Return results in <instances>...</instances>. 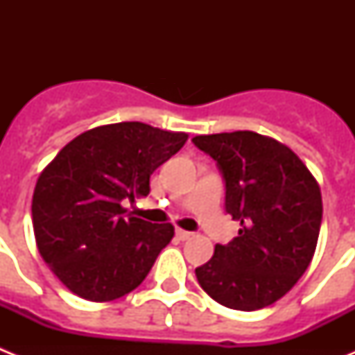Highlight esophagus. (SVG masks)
<instances>
[{
  "label": "esophagus",
  "instance_id": "esophagus-1",
  "mask_svg": "<svg viewBox=\"0 0 355 355\" xmlns=\"http://www.w3.org/2000/svg\"><path fill=\"white\" fill-rule=\"evenodd\" d=\"M175 236L184 241V240H190V238L193 236V233H190V231H184V229H175Z\"/></svg>",
  "mask_w": 355,
  "mask_h": 355
}]
</instances>
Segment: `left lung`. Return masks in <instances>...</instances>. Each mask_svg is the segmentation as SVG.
<instances>
[{
    "label": "left lung",
    "mask_w": 355,
    "mask_h": 355,
    "mask_svg": "<svg viewBox=\"0 0 355 355\" xmlns=\"http://www.w3.org/2000/svg\"><path fill=\"white\" fill-rule=\"evenodd\" d=\"M225 184V211L238 236L216 243L197 266L200 288L218 304L256 311L286 295L311 263L322 224V193L290 147L254 131L200 135Z\"/></svg>",
    "instance_id": "1"
}]
</instances>
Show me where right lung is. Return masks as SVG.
Segmentation results:
<instances>
[{
  "mask_svg": "<svg viewBox=\"0 0 355 355\" xmlns=\"http://www.w3.org/2000/svg\"><path fill=\"white\" fill-rule=\"evenodd\" d=\"M187 139L144 122L108 124L71 140L44 168L31 200L37 247L72 293L108 302L147 277L174 227L121 205L146 197L150 174Z\"/></svg>",
  "mask_w": 355,
  "mask_h": 355,
  "instance_id": "obj_1",
  "label": "right lung"
}]
</instances>
